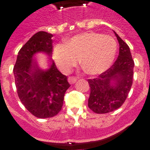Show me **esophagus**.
I'll return each mask as SVG.
<instances>
[{
  "label": "esophagus",
  "instance_id": "34e87169",
  "mask_svg": "<svg viewBox=\"0 0 150 150\" xmlns=\"http://www.w3.org/2000/svg\"><path fill=\"white\" fill-rule=\"evenodd\" d=\"M67 80H68V82L71 84H74V83H75L76 82V80H77V78L75 77V76H69L68 79H67Z\"/></svg>",
  "mask_w": 150,
  "mask_h": 150
}]
</instances>
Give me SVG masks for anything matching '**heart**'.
Listing matches in <instances>:
<instances>
[{
	"label": "heart",
	"mask_w": 150,
	"mask_h": 150,
	"mask_svg": "<svg viewBox=\"0 0 150 150\" xmlns=\"http://www.w3.org/2000/svg\"><path fill=\"white\" fill-rule=\"evenodd\" d=\"M117 43L110 36L95 32L76 34L64 44L54 47L53 58L62 71L67 72L80 58L82 67L91 75L102 74L109 68L117 52Z\"/></svg>",
	"instance_id": "obj_1"
}]
</instances>
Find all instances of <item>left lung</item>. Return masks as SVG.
<instances>
[{
	"label": "left lung",
	"mask_w": 150,
	"mask_h": 150,
	"mask_svg": "<svg viewBox=\"0 0 150 150\" xmlns=\"http://www.w3.org/2000/svg\"><path fill=\"white\" fill-rule=\"evenodd\" d=\"M114 33L120 43L117 59L98 77L88 79L90 86L88 106L99 114L120 108L126 100L133 83L134 62L129 46Z\"/></svg>",
	"instance_id": "1"
}]
</instances>
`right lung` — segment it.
Returning a JSON list of instances; mask_svg holds the SVG:
<instances>
[{"label": "right lung", "mask_w": 150, "mask_h": 150, "mask_svg": "<svg viewBox=\"0 0 150 150\" xmlns=\"http://www.w3.org/2000/svg\"><path fill=\"white\" fill-rule=\"evenodd\" d=\"M52 34L39 31L19 50L13 74L18 96L32 115L45 119L56 116L62 110L64 96L71 86L67 78L52 62L47 71L38 67L33 56L39 52L51 56Z\"/></svg>", "instance_id": "add662e5"}]
</instances>
